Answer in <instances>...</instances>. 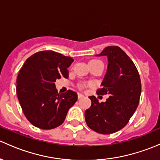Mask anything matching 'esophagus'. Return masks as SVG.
I'll use <instances>...</instances> for the list:
<instances>
[{"label":"esophagus","instance_id":"obj_1","mask_svg":"<svg viewBox=\"0 0 160 160\" xmlns=\"http://www.w3.org/2000/svg\"><path fill=\"white\" fill-rule=\"evenodd\" d=\"M82 97H83V95L82 93H78V99H81Z\"/></svg>","mask_w":160,"mask_h":160}]
</instances>
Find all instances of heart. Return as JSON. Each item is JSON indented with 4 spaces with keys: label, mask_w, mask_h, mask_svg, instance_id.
Returning <instances> with one entry per match:
<instances>
[{
    "label": "heart",
    "mask_w": 160,
    "mask_h": 160,
    "mask_svg": "<svg viewBox=\"0 0 160 160\" xmlns=\"http://www.w3.org/2000/svg\"><path fill=\"white\" fill-rule=\"evenodd\" d=\"M97 63H102L99 60H92L90 62V64H97ZM80 87H83V85H81Z\"/></svg>",
    "instance_id": "b5f03b06"
}]
</instances>
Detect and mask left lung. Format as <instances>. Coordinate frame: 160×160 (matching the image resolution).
Instances as JSON below:
<instances>
[{
	"label": "left lung",
	"instance_id": "left-lung-1",
	"mask_svg": "<svg viewBox=\"0 0 160 160\" xmlns=\"http://www.w3.org/2000/svg\"><path fill=\"white\" fill-rule=\"evenodd\" d=\"M97 56L108 59L107 70L98 95L109 94L106 102L89 97L91 106L85 111L87 126L95 132L111 134L123 128L137 110L141 94V81L132 60L117 46L107 47Z\"/></svg>",
	"mask_w": 160,
	"mask_h": 160
}]
</instances>
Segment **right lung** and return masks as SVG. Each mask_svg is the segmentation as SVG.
Instances as JSON below:
<instances>
[{
  "label": "right lung",
  "mask_w": 160,
  "mask_h": 160,
  "mask_svg": "<svg viewBox=\"0 0 160 160\" xmlns=\"http://www.w3.org/2000/svg\"><path fill=\"white\" fill-rule=\"evenodd\" d=\"M73 59L53 50L38 52L27 59L17 78V94L28 121L40 129L61 125L69 109L77 100L73 90L58 93L55 82L68 78L67 68Z\"/></svg>",
  "instance_id": "1"
}]
</instances>
